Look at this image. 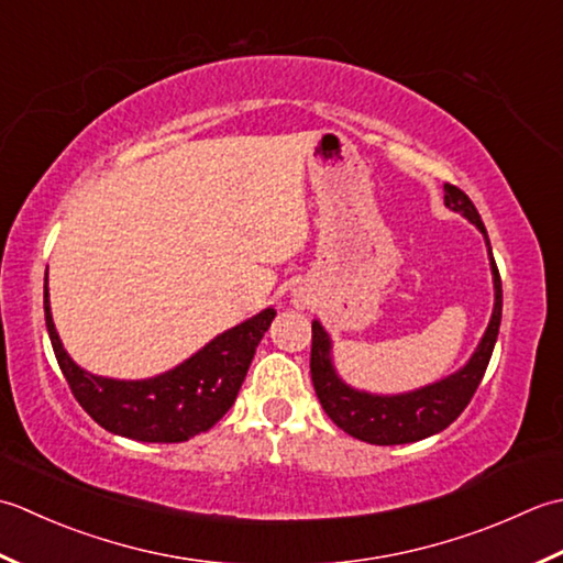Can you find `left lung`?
<instances>
[{"label": "left lung", "mask_w": 563, "mask_h": 563, "mask_svg": "<svg viewBox=\"0 0 563 563\" xmlns=\"http://www.w3.org/2000/svg\"><path fill=\"white\" fill-rule=\"evenodd\" d=\"M444 206L468 218V221L484 233L493 272V291H496V303H493L488 328L484 332V338H481L476 352L472 354V360H468L462 369L408 394H366L342 382L335 366H332L330 335L318 320H313L311 325V378L316 386V396L320 400V406L328 412V418L335 422L340 430H345L352 438H357L362 442L408 444L426 440L430 434H438L444 428H450L452 422L462 416L468 400L474 398L481 378L486 374L493 347H496L503 316V286L496 260H493L486 225L481 221L472 199L454 185H444Z\"/></svg>", "instance_id": "obj_1"}]
</instances>
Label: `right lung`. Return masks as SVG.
<instances>
[{"label": "right lung", "mask_w": 563, "mask_h": 563, "mask_svg": "<svg viewBox=\"0 0 563 563\" xmlns=\"http://www.w3.org/2000/svg\"><path fill=\"white\" fill-rule=\"evenodd\" d=\"M43 308L55 360L77 404L104 430L137 442H185L211 430L235 404L260 340L277 316L274 308H265L221 332L175 369L141 382H121L85 372L65 352L51 316L48 274Z\"/></svg>", "instance_id": "add662e5"}]
</instances>
